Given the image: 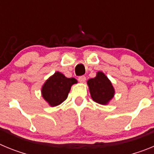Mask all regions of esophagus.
<instances>
[{"label":"esophagus","mask_w":154,"mask_h":154,"mask_svg":"<svg viewBox=\"0 0 154 154\" xmlns=\"http://www.w3.org/2000/svg\"><path fill=\"white\" fill-rule=\"evenodd\" d=\"M85 80H86V78H85V76L84 75L80 76L79 78V82H81V83H84L85 82Z\"/></svg>","instance_id":"obj_1"}]
</instances>
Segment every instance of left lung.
<instances>
[{"mask_svg":"<svg viewBox=\"0 0 154 154\" xmlns=\"http://www.w3.org/2000/svg\"><path fill=\"white\" fill-rule=\"evenodd\" d=\"M92 100L101 105H107L114 97L115 89L109 79L103 72H98L96 76L87 81Z\"/></svg>","mask_w":154,"mask_h":154,"instance_id":"8db88e82","label":"left lung"}]
</instances>
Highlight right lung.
<instances>
[{
	"label": "right lung",
	"instance_id": "1",
	"mask_svg": "<svg viewBox=\"0 0 154 154\" xmlns=\"http://www.w3.org/2000/svg\"><path fill=\"white\" fill-rule=\"evenodd\" d=\"M77 83L75 78H67L56 72L48 79L42 87V96L50 106H57L67 99L72 85Z\"/></svg>",
	"mask_w": 154,
	"mask_h": 154
}]
</instances>
